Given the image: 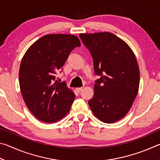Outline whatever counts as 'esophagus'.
I'll return each instance as SVG.
<instances>
[{
	"mask_svg": "<svg viewBox=\"0 0 160 160\" xmlns=\"http://www.w3.org/2000/svg\"><path fill=\"white\" fill-rule=\"evenodd\" d=\"M82 88H76V91L78 92V93H80V92L82 90Z\"/></svg>",
	"mask_w": 160,
	"mask_h": 160,
	"instance_id": "1",
	"label": "esophagus"
}]
</instances>
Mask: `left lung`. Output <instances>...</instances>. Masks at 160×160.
<instances>
[{
	"instance_id": "obj_1",
	"label": "left lung",
	"mask_w": 160,
	"mask_h": 160,
	"mask_svg": "<svg viewBox=\"0 0 160 160\" xmlns=\"http://www.w3.org/2000/svg\"><path fill=\"white\" fill-rule=\"evenodd\" d=\"M93 58L94 94L88 101L92 112L102 122L114 123L126 115L139 88L136 58L126 43L110 32L80 34Z\"/></svg>"
}]
</instances>
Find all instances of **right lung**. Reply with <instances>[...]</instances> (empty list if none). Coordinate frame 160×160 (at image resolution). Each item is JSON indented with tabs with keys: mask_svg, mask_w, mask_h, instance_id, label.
<instances>
[{
	"mask_svg": "<svg viewBox=\"0 0 160 160\" xmlns=\"http://www.w3.org/2000/svg\"><path fill=\"white\" fill-rule=\"evenodd\" d=\"M78 38L70 34H48L40 38L22 59L19 81L22 96L35 117L46 123L56 122L71 108L75 95L56 74L75 47Z\"/></svg>",
	"mask_w": 160,
	"mask_h": 160,
	"instance_id": "1",
	"label": "right lung"
}]
</instances>
